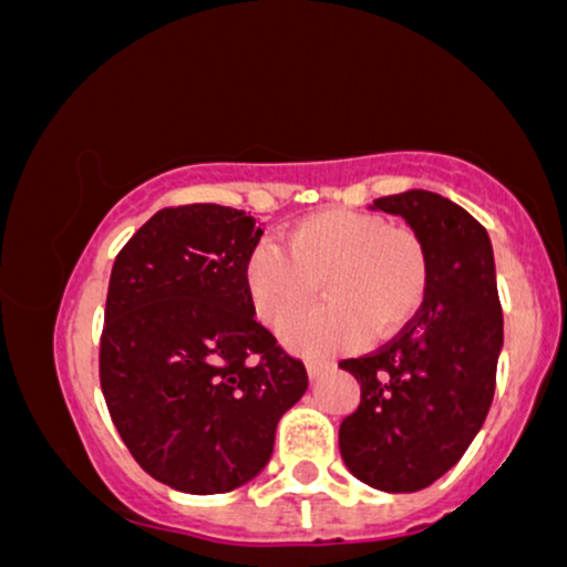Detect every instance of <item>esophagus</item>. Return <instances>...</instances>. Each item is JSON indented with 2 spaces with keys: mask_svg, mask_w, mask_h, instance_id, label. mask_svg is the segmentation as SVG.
<instances>
[{
  "mask_svg": "<svg viewBox=\"0 0 567 567\" xmlns=\"http://www.w3.org/2000/svg\"><path fill=\"white\" fill-rule=\"evenodd\" d=\"M333 365L324 360H309L306 362V370H309V379H320V375L324 373V370H330Z\"/></svg>",
  "mask_w": 567,
  "mask_h": 567,
  "instance_id": "1",
  "label": "esophagus"
}]
</instances>
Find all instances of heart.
Returning a JSON list of instances; mask_svg holds the SVG:
<instances>
[{
	"instance_id": "b5f03b06",
	"label": "heart",
	"mask_w": 567,
	"mask_h": 567,
	"mask_svg": "<svg viewBox=\"0 0 567 567\" xmlns=\"http://www.w3.org/2000/svg\"><path fill=\"white\" fill-rule=\"evenodd\" d=\"M429 256L408 226L360 210H322L292 224L285 247L261 239L247 252L243 279L258 320L285 324L323 285L329 303L285 330L292 349L328 354L400 333L429 296Z\"/></svg>"
}]
</instances>
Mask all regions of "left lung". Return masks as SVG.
I'll use <instances>...</instances> for the list:
<instances>
[{
  "mask_svg": "<svg viewBox=\"0 0 567 567\" xmlns=\"http://www.w3.org/2000/svg\"><path fill=\"white\" fill-rule=\"evenodd\" d=\"M402 216L429 256V296L415 320L370 354L341 360L360 405L338 445L357 480L386 493L432 485L472 445L496 392L504 317L485 226L424 188L379 197Z\"/></svg>",
  "mask_w": 567,
  "mask_h": 567,
  "instance_id": "obj_1",
  "label": "left lung"
}]
</instances>
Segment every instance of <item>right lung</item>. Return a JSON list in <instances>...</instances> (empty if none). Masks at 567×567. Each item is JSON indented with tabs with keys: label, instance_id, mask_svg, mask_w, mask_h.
I'll return each mask as SVG.
<instances>
[{
	"label": "right lung",
	"instance_id": "obj_1",
	"mask_svg": "<svg viewBox=\"0 0 567 567\" xmlns=\"http://www.w3.org/2000/svg\"><path fill=\"white\" fill-rule=\"evenodd\" d=\"M261 234L234 207H165L114 261L101 389L141 470L175 491L210 496L256 477L309 386L247 298L243 266Z\"/></svg>",
	"mask_w": 567,
	"mask_h": 567
}]
</instances>
